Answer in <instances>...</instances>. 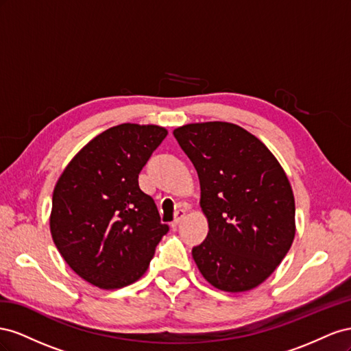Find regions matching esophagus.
<instances>
[{"label":"esophagus","instance_id":"34e87169","mask_svg":"<svg viewBox=\"0 0 351 351\" xmlns=\"http://www.w3.org/2000/svg\"><path fill=\"white\" fill-rule=\"evenodd\" d=\"M185 217V210L184 208H179L178 210V212H176V216H175V220H173V222H172V228L175 229L179 223H181L182 222V219Z\"/></svg>","mask_w":351,"mask_h":351}]
</instances>
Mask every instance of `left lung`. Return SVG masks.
<instances>
[{
	"mask_svg": "<svg viewBox=\"0 0 351 351\" xmlns=\"http://www.w3.org/2000/svg\"><path fill=\"white\" fill-rule=\"evenodd\" d=\"M191 160L208 222L193 257L206 281L228 293L262 284L295 235L291 185L258 138L228 122L189 123L173 131Z\"/></svg>",
	"mask_w": 351,
	"mask_h": 351,
	"instance_id": "1",
	"label": "left lung"
}]
</instances>
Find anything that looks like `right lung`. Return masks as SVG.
I'll use <instances>...</instances> for the list:
<instances>
[{
	"label": "right lung",
	"mask_w": 351,
	"mask_h": 351,
	"mask_svg": "<svg viewBox=\"0 0 351 351\" xmlns=\"http://www.w3.org/2000/svg\"><path fill=\"white\" fill-rule=\"evenodd\" d=\"M167 131L122 123L91 139L58 178L49 229L57 250L86 282L116 289L138 281L169 226L138 175Z\"/></svg>",
	"instance_id": "add662e5"
}]
</instances>
